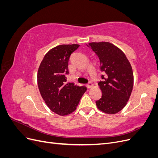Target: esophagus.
<instances>
[{
  "label": "esophagus",
  "instance_id": "1",
  "mask_svg": "<svg viewBox=\"0 0 158 158\" xmlns=\"http://www.w3.org/2000/svg\"><path fill=\"white\" fill-rule=\"evenodd\" d=\"M86 86H87L88 88H89L93 86V84H92V82H88V83L86 84Z\"/></svg>",
  "mask_w": 158,
  "mask_h": 158
}]
</instances>
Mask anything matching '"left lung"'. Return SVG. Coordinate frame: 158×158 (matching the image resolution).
<instances>
[{"label":"left lung","instance_id":"left-lung-1","mask_svg":"<svg viewBox=\"0 0 158 158\" xmlns=\"http://www.w3.org/2000/svg\"><path fill=\"white\" fill-rule=\"evenodd\" d=\"M88 46L99 57L103 74L98 82L102 96L95 102L96 106L104 113L115 114L125 107L131 96L134 82L131 65L125 53L111 43L92 42Z\"/></svg>","mask_w":158,"mask_h":158}]
</instances>
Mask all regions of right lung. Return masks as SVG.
Wrapping results in <instances>:
<instances>
[{"mask_svg":"<svg viewBox=\"0 0 158 158\" xmlns=\"http://www.w3.org/2000/svg\"><path fill=\"white\" fill-rule=\"evenodd\" d=\"M78 44L60 45L51 49L42 60L37 72L40 94L52 111L66 115L74 111L87 88L66 82L69 58Z\"/></svg>","mask_w":158,"mask_h":158,"instance_id":"add662e5","label":"right lung"}]
</instances>
